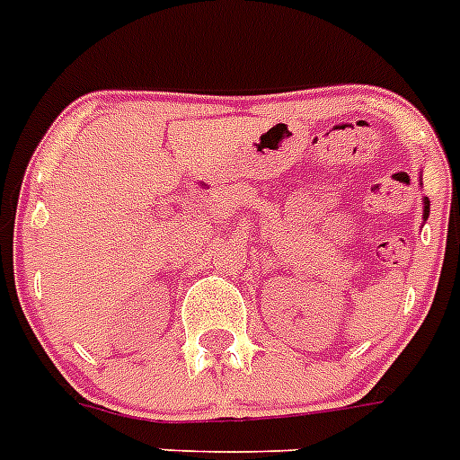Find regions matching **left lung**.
<instances>
[{
	"mask_svg": "<svg viewBox=\"0 0 460 460\" xmlns=\"http://www.w3.org/2000/svg\"><path fill=\"white\" fill-rule=\"evenodd\" d=\"M421 185H423V182H421ZM429 215H430V201H429V197H423V222L429 219Z\"/></svg>",
	"mask_w": 460,
	"mask_h": 460,
	"instance_id": "left-lung-1",
	"label": "left lung"
}]
</instances>
